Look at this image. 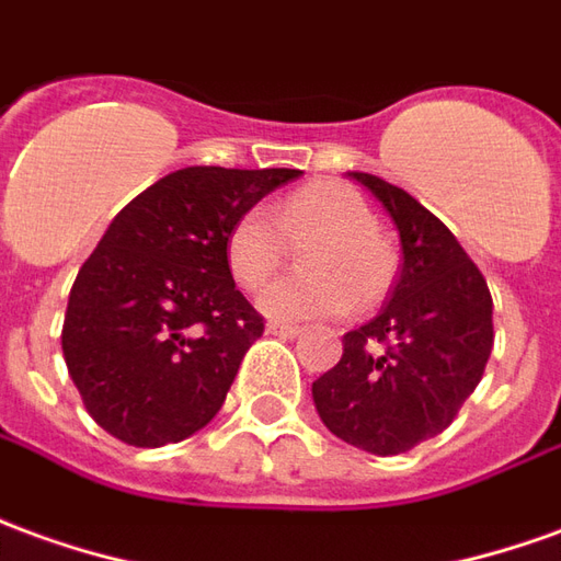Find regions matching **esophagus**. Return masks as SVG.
<instances>
[{
	"mask_svg": "<svg viewBox=\"0 0 561 561\" xmlns=\"http://www.w3.org/2000/svg\"><path fill=\"white\" fill-rule=\"evenodd\" d=\"M267 334L270 336H282V340H291V336L300 334V328H297V324H282V321H270Z\"/></svg>",
	"mask_w": 561,
	"mask_h": 561,
	"instance_id": "1",
	"label": "esophagus"
}]
</instances>
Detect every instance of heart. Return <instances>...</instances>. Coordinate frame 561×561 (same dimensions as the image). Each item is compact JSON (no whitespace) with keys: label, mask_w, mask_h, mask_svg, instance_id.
I'll list each match as a JSON object with an SVG mask.
<instances>
[{"label":"heart","mask_w":561,"mask_h":561,"mask_svg":"<svg viewBox=\"0 0 561 561\" xmlns=\"http://www.w3.org/2000/svg\"><path fill=\"white\" fill-rule=\"evenodd\" d=\"M304 252L312 273L282 276L261 294V309L273 319H336L355 304H376L389 291L394 261L376 233L370 206L340 182L297 187L273 206L245 209L227 227L225 261L242 288H261L282 267L288 242L316 237Z\"/></svg>","instance_id":"1"}]
</instances>
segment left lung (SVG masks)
Masks as SVG:
<instances>
[{"mask_svg":"<svg viewBox=\"0 0 561 561\" xmlns=\"http://www.w3.org/2000/svg\"><path fill=\"white\" fill-rule=\"evenodd\" d=\"M401 233V276L379 316L343 336L312 382L321 422L374 456H401L449 428L492 355V294L449 227L403 187L348 172Z\"/></svg>","mask_w":561,"mask_h":561,"instance_id":"left-lung-1","label":"left lung"}]
</instances>
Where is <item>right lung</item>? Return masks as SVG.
Returning a JSON list of instances; mask_svg holds the SVG:
<instances>
[{
	"instance_id": "obj_1",
	"label": "right lung",
	"mask_w": 561,
	"mask_h": 561,
	"mask_svg": "<svg viewBox=\"0 0 561 561\" xmlns=\"http://www.w3.org/2000/svg\"><path fill=\"white\" fill-rule=\"evenodd\" d=\"M297 175L187 167L115 215L62 319V358L100 428L154 449L213 422L264 334L227 270V227Z\"/></svg>"
}]
</instances>
